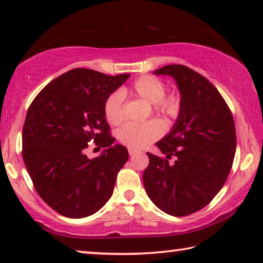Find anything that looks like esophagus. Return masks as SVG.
Wrapping results in <instances>:
<instances>
[{
    "mask_svg": "<svg viewBox=\"0 0 263 263\" xmlns=\"http://www.w3.org/2000/svg\"><path fill=\"white\" fill-rule=\"evenodd\" d=\"M137 153H139V151H137V149H135V148H128V154L131 155H135V154H137Z\"/></svg>",
    "mask_w": 263,
    "mask_h": 263,
    "instance_id": "1",
    "label": "esophagus"
}]
</instances>
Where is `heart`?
Returning <instances> with one entry per match:
<instances>
[{
    "label": "heart",
    "mask_w": 263,
    "mask_h": 263,
    "mask_svg": "<svg viewBox=\"0 0 263 263\" xmlns=\"http://www.w3.org/2000/svg\"><path fill=\"white\" fill-rule=\"evenodd\" d=\"M149 103H153L158 112L166 116H175L179 111V100L174 95L164 96L166 84L152 75H142L138 78L128 89ZM104 115L106 121L112 125H119L124 119L123 94L115 91L108 96L104 103ZM163 125L158 119H151L144 123H127L118 130V139L131 148H145L162 136Z\"/></svg>",
    "instance_id": "heart-1"
}]
</instances>
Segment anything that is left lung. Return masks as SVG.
<instances>
[{
	"instance_id": "8db88e82",
	"label": "left lung",
	"mask_w": 263,
	"mask_h": 263,
	"mask_svg": "<svg viewBox=\"0 0 263 263\" xmlns=\"http://www.w3.org/2000/svg\"><path fill=\"white\" fill-rule=\"evenodd\" d=\"M153 73L175 80L180 112L171 132L157 142L166 159L147 153L142 181L160 210L188 216L206 206L228 179L237 145L233 116L216 87L186 66L168 65ZM172 155L177 157L173 165L167 161Z\"/></svg>"
}]
</instances>
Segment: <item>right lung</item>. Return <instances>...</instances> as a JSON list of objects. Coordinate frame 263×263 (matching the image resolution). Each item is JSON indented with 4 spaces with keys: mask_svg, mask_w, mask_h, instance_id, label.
<instances>
[{
    "mask_svg": "<svg viewBox=\"0 0 263 263\" xmlns=\"http://www.w3.org/2000/svg\"><path fill=\"white\" fill-rule=\"evenodd\" d=\"M128 77L75 68L48 83L30 105L22 133L25 167L43 201L62 216L94 215L112 196L128 153L114 145L104 103ZM90 141L105 148L95 159L84 154Z\"/></svg>",
    "mask_w": 263,
    "mask_h": 263,
    "instance_id": "1",
    "label": "right lung"
}]
</instances>
